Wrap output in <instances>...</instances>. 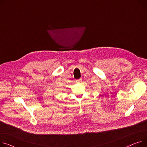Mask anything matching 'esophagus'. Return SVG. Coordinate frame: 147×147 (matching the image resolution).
Returning <instances> with one entry per match:
<instances>
[{
  "label": "esophagus",
  "mask_w": 147,
  "mask_h": 147,
  "mask_svg": "<svg viewBox=\"0 0 147 147\" xmlns=\"http://www.w3.org/2000/svg\"><path fill=\"white\" fill-rule=\"evenodd\" d=\"M82 78H80V79H79V80H77L76 81V82H78V83H80V82H82Z\"/></svg>",
  "instance_id": "obj_1"
}]
</instances>
